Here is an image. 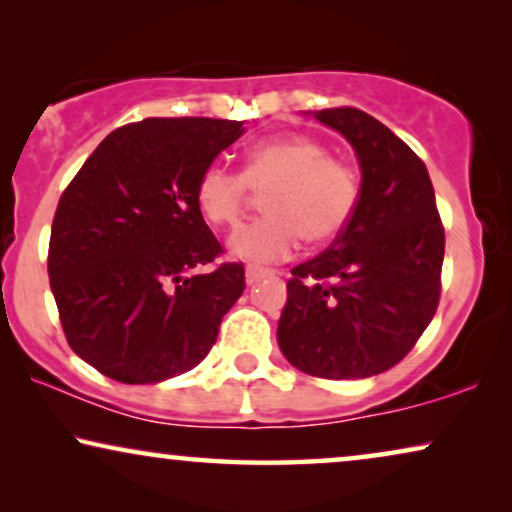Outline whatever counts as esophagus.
Returning <instances> with one entry per match:
<instances>
[{
	"label": "esophagus",
	"mask_w": 512,
	"mask_h": 512,
	"mask_svg": "<svg viewBox=\"0 0 512 512\" xmlns=\"http://www.w3.org/2000/svg\"><path fill=\"white\" fill-rule=\"evenodd\" d=\"M272 275L270 268H261V265H247V284H256L261 277Z\"/></svg>",
	"instance_id": "esophagus-1"
}]
</instances>
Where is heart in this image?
Wrapping results in <instances>:
<instances>
[{"mask_svg":"<svg viewBox=\"0 0 512 512\" xmlns=\"http://www.w3.org/2000/svg\"><path fill=\"white\" fill-rule=\"evenodd\" d=\"M254 193H265L268 216L237 230L230 249L249 261H284L300 237L319 247L345 233L361 200V174L319 139L282 135L251 144L242 172L212 163L195 184L198 209L216 228H235Z\"/></svg>","mask_w":512,"mask_h":512,"instance_id":"obj_1","label":"heart"}]
</instances>
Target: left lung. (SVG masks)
I'll return each mask as SVG.
<instances>
[{
  "mask_svg": "<svg viewBox=\"0 0 512 512\" xmlns=\"http://www.w3.org/2000/svg\"><path fill=\"white\" fill-rule=\"evenodd\" d=\"M354 146L361 200L331 247L291 270L277 340L298 370L361 380L403 361L440 300L445 228L422 158L354 107L314 114Z\"/></svg>",
  "mask_w": 512,
  "mask_h": 512,
  "instance_id": "8db88e82",
  "label": "left lung"
}]
</instances>
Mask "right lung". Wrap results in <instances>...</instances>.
I'll return each mask as SVG.
<instances>
[{"mask_svg":"<svg viewBox=\"0 0 512 512\" xmlns=\"http://www.w3.org/2000/svg\"><path fill=\"white\" fill-rule=\"evenodd\" d=\"M244 132L223 118H144L104 137L60 195L48 277L69 347L102 375L153 384L214 347L242 263L195 202L200 172ZM212 264L213 270L195 273Z\"/></svg>","mask_w":512,"mask_h":512,"instance_id":"right-lung-1","label":"right lung"}]
</instances>
